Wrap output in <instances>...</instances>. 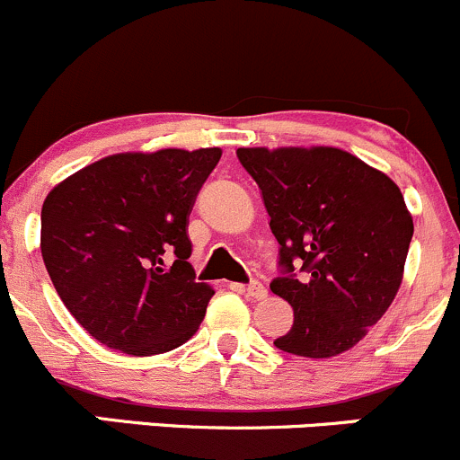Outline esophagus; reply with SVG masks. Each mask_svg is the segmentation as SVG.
<instances>
[{
	"label": "esophagus",
	"mask_w": 460,
	"mask_h": 460,
	"mask_svg": "<svg viewBox=\"0 0 460 460\" xmlns=\"http://www.w3.org/2000/svg\"><path fill=\"white\" fill-rule=\"evenodd\" d=\"M247 296H252V298H256V300H262V298H267V287L262 285V282L260 280H252L247 285Z\"/></svg>",
	"instance_id": "34e87169"
}]
</instances>
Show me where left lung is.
<instances>
[{
    "label": "left lung",
    "instance_id": "left-lung-1",
    "mask_svg": "<svg viewBox=\"0 0 460 460\" xmlns=\"http://www.w3.org/2000/svg\"><path fill=\"white\" fill-rule=\"evenodd\" d=\"M278 240L271 291L294 309L273 345L329 358L351 349L383 318L402 280L414 222L402 193L351 153L238 148Z\"/></svg>",
    "mask_w": 460,
    "mask_h": 460
}]
</instances>
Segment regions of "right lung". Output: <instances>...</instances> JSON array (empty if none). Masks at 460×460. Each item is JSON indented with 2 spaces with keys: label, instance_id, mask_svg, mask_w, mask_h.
Instances as JSON below:
<instances>
[{
  "label": "right lung",
  "instance_id": "add662e5",
  "mask_svg": "<svg viewBox=\"0 0 460 460\" xmlns=\"http://www.w3.org/2000/svg\"><path fill=\"white\" fill-rule=\"evenodd\" d=\"M220 155V148L118 153L46 196V271L68 312L102 345L153 356L198 332L213 289L196 282L187 262V217Z\"/></svg>",
  "mask_w": 460,
  "mask_h": 460
}]
</instances>
